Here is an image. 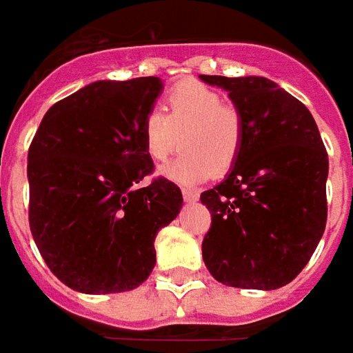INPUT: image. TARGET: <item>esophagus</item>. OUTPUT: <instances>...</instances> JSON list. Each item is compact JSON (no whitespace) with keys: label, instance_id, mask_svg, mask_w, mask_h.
<instances>
[{"label":"esophagus","instance_id":"1","mask_svg":"<svg viewBox=\"0 0 353 353\" xmlns=\"http://www.w3.org/2000/svg\"><path fill=\"white\" fill-rule=\"evenodd\" d=\"M198 196H200V194L196 192V190L182 188V198H184V202H196V200H198Z\"/></svg>","mask_w":353,"mask_h":353}]
</instances>
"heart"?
Here are the masks:
<instances>
[{
	"label": "heart",
	"instance_id": "b5f03b06",
	"mask_svg": "<svg viewBox=\"0 0 353 353\" xmlns=\"http://www.w3.org/2000/svg\"><path fill=\"white\" fill-rule=\"evenodd\" d=\"M141 143L148 157L165 163L179 149V159L165 167L167 179L192 184L221 176L237 163L245 124L235 106L225 105L221 94L200 81L174 85L163 101V112L149 110L141 118Z\"/></svg>",
	"mask_w": 353,
	"mask_h": 353
}]
</instances>
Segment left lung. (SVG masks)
<instances>
[{
    "instance_id": "left-lung-1",
    "label": "left lung",
    "mask_w": 353,
    "mask_h": 353,
    "mask_svg": "<svg viewBox=\"0 0 353 353\" xmlns=\"http://www.w3.org/2000/svg\"><path fill=\"white\" fill-rule=\"evenodd\" d=\"M221 87L245 136L225 181L200 196L212 214L202 256L215 280L278 290L303 270L326 227L328 155L307 106L266 77L200 75Z\"/></svg>"
}]
</instances>
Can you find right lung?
<instances>
[{"instance_id": "add662e5", "label": "right lung", "mask_w": 353, "mask_h": 353, "mask_svg": "<svg viewBox=\"0 0 353 353\" xmlns=\"http://www.w3.org/2000/svg\"><path fill=\"white\" fill-rule=\"evenodd\" d=\"M159 77L94 81L50 106L28 148V223L52 274L75 292H130L155 266V237L182 208L174 182L153 179L141 118Z\"/></svg>"}]
</instances>
